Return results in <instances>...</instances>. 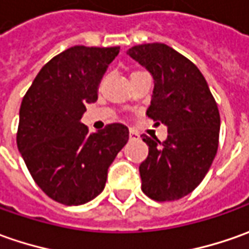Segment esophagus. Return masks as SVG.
<instances>
[{
	"label": "esophagus",
	"instance_id": "esophagus-1",
	"mask_svg": "<svg viewBox=\"0 0 249 249\" xmlns=\"http://www.w3.org/2000/svg\"><path fill=\"white\" fill-rule=\"evenodd\" d=\"M129 138H131V139H139L141 136H139V133L136 132V131H132V129H131V131H129Z\"/></svg>",
	"mask_w": 249,
	"mask_h": 249
}]
</instances>
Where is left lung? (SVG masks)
<instances>
[{
  "mask_svg": "<svg viewBox=\"0 0 249 249\" xmlns=\"http://www.w3.org/2000/svg\"><path fill=\"white\" fill-rule=\"evenodd\" d=\"M154 80L146 114L168 128V138L143 135L149 156L139 167L142 190L156 201H175L201 183L216 156L220 129L218 105L193 62L165 44L128 49Z\"/></svg>",
  "mask_w": 249,
  "mask_h": 249,
  "instance_id": "8db88e82",
  "label": "left lung"
}]
</instances>
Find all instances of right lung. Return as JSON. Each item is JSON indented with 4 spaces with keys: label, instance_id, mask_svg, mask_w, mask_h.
I'll list each match as a JSON object with an SVG mask.
<instances>
[{
    "label": "right lung",
    "instance_id": "1",
    "mask_svg": "<svg viewBox=\"0 0 249 249\" xmlns=\"http://www.w3.org/2000/svg\"><path fill=\"white\" fill-rule=\"evenodd\" d=\"M120 47L77 45L44 66L22 100L18 149L38 187L65 205H81L103 192L107 169L128 142L123 124L88 133L81 123L87 103Z\"/></svg>",
    "mask_w": 249,
    "mask_h": 249
}]
</instances>
